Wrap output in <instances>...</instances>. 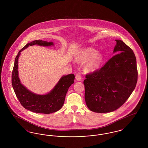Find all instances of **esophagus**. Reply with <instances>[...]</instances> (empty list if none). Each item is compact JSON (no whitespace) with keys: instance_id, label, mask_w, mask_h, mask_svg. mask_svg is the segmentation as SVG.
<instances>
[{"instance_id":"esophagus-1","label":"esophagus","mask_w":148,"mask_h":148,"mask_svg":"<svg viewBox=\"0 0 148 148\" xmlns=\"http://www.w3.org/2000/svg\"><path fill=\"white\" fill-rule=\"evenodd\" d=\"M75 79H76V80H77V81H80L82 80V75L80 74H77L75 75Z\"/></svg>"}]
</instances>
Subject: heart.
Instances as JSON below:
<instances>
[{
  "label": "heart",
  "instance_id": "obj_1",
  "mask_svg": "<svg viewBox=\"0 0 148 148\" xmlns=\"http://www.w3.org/2000/svg\"><path fill=\"white\" fill-rule=\"evenodd\" d=\"M103 59V57L101 54L97 53L95 50L89 48L83 51L76 60L80 63H85L88 60L85 65V69L88 71H93L100 66Z\"/></svg>",
  "mask_w": 148,
  "mask_h": 148
}]
</instances>
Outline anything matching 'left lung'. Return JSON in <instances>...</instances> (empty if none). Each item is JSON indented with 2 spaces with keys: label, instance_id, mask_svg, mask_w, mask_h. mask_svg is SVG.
<instances>
[{
  "label": "left lung",
  "instance_id": "1",
  "mask_svg": "<svg viewBox=\"0 0 148 148\" xmlns=\"http://www.w3.org/2000/svg\"><path fill=\"white\" fill-rule=\"evenodd\" d=\"M111 58L100 69L87 74L84 80L85 100L94 112L109 113L127 101L138 80L136 60L133 51L121 40Z\"/></svg>",
  "mask_w": 148,
  "mask_h": 148
}]
</instances>
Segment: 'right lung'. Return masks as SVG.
Listing matches in <instances>:
<instances>
[{
    "mask_svg": "<svg viewBox=\"0 0 148 148\" xmlns=\"http://www.w3.org/2000/svg\"><path fill=\"white\" fill-rule=\"evenodd\" d=\"M35 44L47 47L54 45L53 42L40 40L33 41L25 45L15 58L12 75V84L17 98L25 109L34 113L46 114L54 113L63 106L66 94L71 85L74 83L75 76L73 74L63 76L53 89L45 95L36 94L28 90L21 84L18 77V58L21 51L29 46Z\"/></svg>",
    "mask_w": 148,
    "mask_h": 148,
    "instance_id": "right-lung-1",
    "label": "right lung"
}]
</instances>
